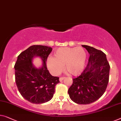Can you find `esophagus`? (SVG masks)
<instances>
[{
    "mask_svg": "<svg viewBox=\"0 0 121 121\" xmlns=\"http://www.w3.org/2000/svg\"><path fill=\"white\" fill-rule=\"evenodd\" d=\"M65 78H64V77H61V78H59V81H60V82H62Z\"/></svg>",
    "mask_w": 121,
    "mask_h": 121,
    "instance_id": "esophagus-1",
    "label": "esophagus"
}]
</instances>
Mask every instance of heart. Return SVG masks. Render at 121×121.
Wrapping results in <instances>:
<instances>
[{"mask_svg": "<svg viewBox=\"0 0 121 121\" xmlns=\"http://www.w3.org/2000/svg\"><path fill=\"white\" fill-rule=\"evenodd\" d=\"M87 55L82 47L60 48L54 52V57H48L47 66L52 74L57 75L64 70L70 75L78 76L83 72Z\"/></svg>", "mask_w": 121, "mask_h": 121, "instance_id": "obj_1", "label": "heart"}]
</instances>
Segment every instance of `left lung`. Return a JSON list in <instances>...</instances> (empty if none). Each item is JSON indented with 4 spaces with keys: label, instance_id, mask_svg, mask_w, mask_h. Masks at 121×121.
<instances>
[{
    "label": "left lung",
    "instance_id": "obj_1",
    "mask_svg": "<svg viewBox=\"0 0 121 121\" xmlns=\"http://www.w3.org/2000/svg\"><path fill=\"white\" fill-rule=\"evenodd\" d=\"M90 55L86 67L80 76L73 79L68 93L71 99L78 104H88L98 99L105 92L109 82L110 65L102 51L82 45Z\"/></svg>",
    "mask_w": 121,
    "mask_h": 121
}]
</instances>
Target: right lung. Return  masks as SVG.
Masks as SVG:
<instances>
[{"label": "right lung", "mask_w": 121, "mask_h": 121, "mask_svg": "<svg viewBox=\"0 0 121 121\" xmlns=\"http://www.w3.org/2000/svg\"><path fill=\"white\" fill-rule=\"evenodd\" d=\"M52 47L34 45L23 51L17 57L14 65L16 85L24 99L34 104H42L49 101L55 92V87L59 78L49 73L46 66ZM39 57L43 66L37 68L33 60Z\"/></svg>", "instance_id": "right-lung-1"}]
</instances>
